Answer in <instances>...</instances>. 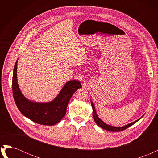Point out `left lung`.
<instances>
[{"mask_svg":"<svg viewBox=\"0 0 158 158\" xmlns=\"http://www.w3.org/2000/svg\"><path fill=\"white\" fill-rule=\"evenodd\" d=\"M91 103H92V109H93V117H94V119L95 122L96 123L97 125L98 126H99L101 128L105 129V130L106 131H112V132H120V131H124L125 129L130 127L131 126H132V125H134L135 123H136L138 121H139L140 119L142 118H140L139 119H138V120H136V121L133 122V123H131L130 124H128V125H125V126H123L122 127H113V126H110V125H107V124L105 123L103 121H102L101 119H100L98 117V114L96 113V111H95V107L94 106V103L93 102L91 101Z\"/></svg>","mask_w":158,"mask_h":158,"instance_id":"8db88e82","label":"left lung"}]
</instances>
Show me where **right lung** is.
Returning <instances> with one entry per match:
<instances>
[{"label":"right lung","instance_id":"1","mask_svg":"<svg viewBox=\"0 0 158 158\" xmlns=\"http://www.w3.org/2000/svg\"><path fill=\"white\" fill-rule=\"evenodd\" d=\"M17 61L14 65L12 77V92L14 102L23 115L43 125H54L66 114V108L72 95L82 88L77 80L66 82L57 97L49 103H41L30 101L23 96L17 82Z\"/></svg>","mask_w":158,"mask_h":158}]
</instances>
